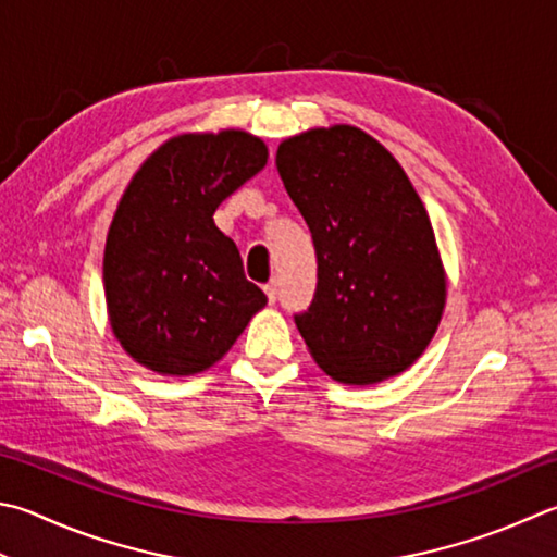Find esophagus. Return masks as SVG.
Instances as JSON below:
<instances>
[{"mask_svg": "<svg viewBox=\"0 0 557 557\" xmlns=\"http://www.w3.org/2000/svg\"><path fill=\"white\" fill-rule=\"evenodd\" d=\"M264 293H267L269 302H276V298H278V283L276 281H269L267 286H264Z\"/></svg>", "mask_w": 557, "mask_h": 557, "instance_id": "1", "label": "esophagus"}]
</instances>
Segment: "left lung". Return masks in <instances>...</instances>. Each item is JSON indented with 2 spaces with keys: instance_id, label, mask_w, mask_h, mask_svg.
Masks as SVG:
<instances>
[{
  "instance_id": "obj_1",
  "label": "left lung",
  "mask_w": 557,
  "mask_h": 557,
  "mask_svg": "<svg viewBox=\"0 0 557 557\" xmlns=\"http://www.w3.org/2000/svg\"><path fill=\"white\" fill-rule=\"evenodd\" d=\"M276 166L318 255L314 298L296 314L312 359L346 385L403 373L446 306V271L412 182L354 125L293 135L278 145Z\"/></svg>"
}]
</instances>
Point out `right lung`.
Segmentation results:
<instances>
[{"label":"right lung","instance_id":"obj_1","mask_svg":"<svg viewBox=\"0 0 557 557\" xmlns=\"http://www.w3.org/2000/svg\"><path fill=\"white\" fill-rule=\"evenodd\" d=\"M267 160V145L245 131L186 133L160 145L123 191L103 249V290L115 339L145 369H211L267 306L213 223L215 208Z\"/></svg>","mask_w":557,"mask_h":557}]
</instances>
